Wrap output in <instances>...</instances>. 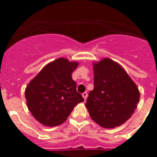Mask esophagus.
<instances>
[{
	"label": "esophagus",
	"instance_id": "34e87169",
	"mask_svg": "<svg viewBox=\"0 0 157 157\" xmlns=\"http://www.w3.org/2000/svg\"><path fill=\"white\" fill-rule=\"evenodd\" d=\"M82 97H83V98H84V100H86V98H87V97H88V94H87L86 92H85V93H83L82 94Z\"/></svg>",
	"mask_w": 157,
	"mask_h": 157
}]
</instances>
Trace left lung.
Returning <instances> with one entry per match:
<instances>
[{
  "label": "left lung",
  "instance_id": "left-lung-1",
  "mask_svg": "<svg viewBox=\"0 0 157 157\" xmlns=\"http://www.w3.org/2000/svg\"><path fill=\"white\" fill-rule=\"evenodd\" d=\"M94 88L86 107L93 120L105 128L120 126L137 108L140 94L120 65L110 59L94 63Z\"/></svg>",
  "mask_w": 157,
  "mask_h": 157
}]
</instances>
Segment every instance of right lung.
Segmentation results:
<instances>
[{"instance_id": "right-lung-1", "label": "right lung", "mask_w": 157, "mask_h": 157, "mask_svg": "<svg viewBox=\"0 0 157 157\" xmlns=\"http://www.w3.org/2000/svg\"><path fill=\"white\" fill-rule=\"evenodd\" d=\"M78 64L59 58L43 67L26 88L25 98L29 110L43 125L61 124L74 107L84 101L71 78Z\"/></svg>"}]
</instances>
